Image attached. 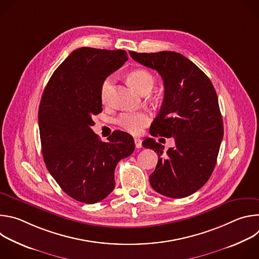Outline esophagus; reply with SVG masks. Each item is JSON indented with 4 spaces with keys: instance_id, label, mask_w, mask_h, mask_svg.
<instances>
[{
    "instance_id": "esophagus-1",
    "label": "esophagus",
    "mask_w": 259,
    "mask_h": 259,
    "mask_svg": "<svg viewBox=\"0 0 259 259\" xmlns=\"http://www.w3.org/2000/svg\"><path fill=\"white\" fill-rule=\"evenodd\" d=\"M134 143H135L136 149H140L142 146V140L140 138H134Z\"/></svg>"
}]
</instances>
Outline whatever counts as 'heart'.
I'll list each match as a JSON object with an SVG mask.
<instances>
[{
    "label": "heart",
    "instance_id": "obj_1",
    "mask_svg": "<svg viewBox=\"0 0 259 259\" xmlns=\"http://www.w3.org/2000/svg\"><path fill=\"white\" fill-rule=\"evenodd\" d=\"M114 79L107 77L101 84V100L106 101L107 95L112 88ZM128 82L130 85L141 94L150 93L155 85L156 79L153 73L146 69H135L128 75ZM151 122L150 115L145 112H126L122 113L116 120L117 125L126 132L131 134H139L142 129Z\"/></svg>",
    "mask_w": 259,
    "mask_h": 259
}]
</instances>
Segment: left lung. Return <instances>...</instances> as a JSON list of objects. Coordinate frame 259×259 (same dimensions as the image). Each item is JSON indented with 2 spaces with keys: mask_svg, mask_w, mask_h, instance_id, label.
Instances as JSON below:
<instances>
[{
  "mask_svg": "<svg viewBox=\"0 0 259 259\" xmlns=\"http://www.w3.org/2000/svg\"><path fill=\"white\" fill-rule=\"evenodd\" d=\"M129 53L135 61L156 69L164 82V100L151 135L175 140L165 154L164 145L154 138L143 140V147L159 156L150 175L151 186L169 198L191 196L210 178L224 137L215 89L205 73L180 53Z\"/></svg>",
  "mask_w": 259,
  "mask_h": 259,
  "instance_id": "1",
  "label": "left lung"
}]
</instances>
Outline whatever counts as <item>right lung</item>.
Instances as JSON below:
<instances>
[{
    "mask_svg": "<svg viewBox=\"0 0 259 259\" xmlns=\"http://www.w3.org/2000/svg\"><path fill=\"white\" fill-rule=\"evenodd\" d=\"M124 50L72 51L50 78L39 106L44 162L62 191L94 204L115 189V169L134 149L133 137L114 131L102 142L91 127L102 112L101 84L127 61Z\"/></svg>",
    "mask_w": 259,
    "mask_h": 259,
    "instance_id": "obj_1",
    "label": "right lung"
}]
</instances>
